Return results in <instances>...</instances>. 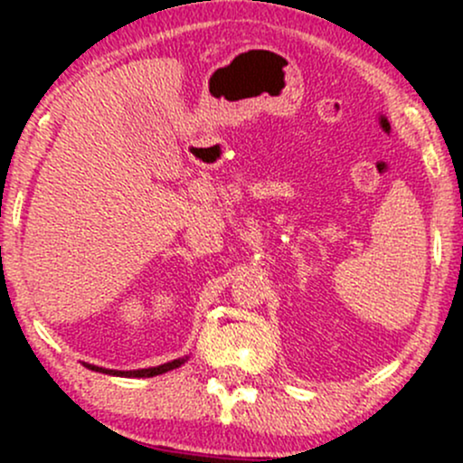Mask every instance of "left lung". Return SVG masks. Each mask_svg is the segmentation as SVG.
Returning <instances> with one entry per match:
<instances>
[{"label": "left lung", "mask_w": 463, "mask_h": 463, "mask_svg": "<svg viewBox=\"0 0 463 463\" xmlns=\"http://www.w3.org/2000/svg\"><path fill=\"white\" fill-rule=\"evenodd\" d=\"M184 364V359H174L172 364H165V365H158L156 370H137V372H115V370H104V368H98V365H89V370H95V372H104V374H115V376H156V374H163V372H169L174 368H180V365Z\"/></svg>", "instance_id": "8db88e82"}]
</instances>
